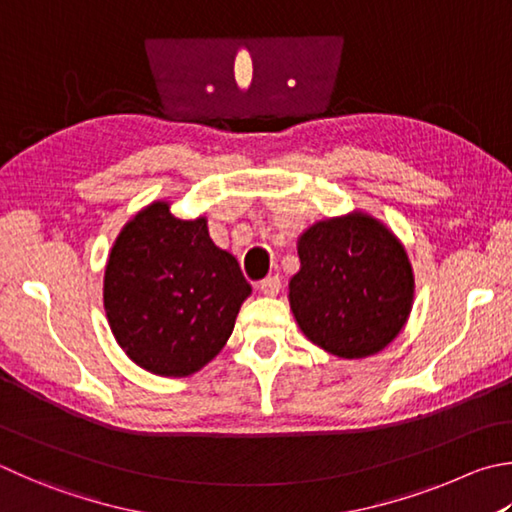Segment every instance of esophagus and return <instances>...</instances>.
<instances>
[{
  "mask_svg": "<svg viewBox=\"0 0 512 512\" xmlns=\"http://www.w3.org/2000/svg\"><path fill=\"white\" fill-rule=\"evenodd\" d=\"M257 286L264 295H277V293H280V288H282V277L280 275H268L266 280H262Z\"/></svg>",
  "mask_w": 512,
  "mask_h": 512,
  "instance_id": "obj_1",
  "label": "esophagus"
}]
</instances>
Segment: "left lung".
I'll list each match as a JSON object with an SVG mask.
<instances>
[{
	"mask_svg": "<svg viewBox=\"0 0 512 512\" xmlns=\"http://www.w3.org/2000/svg\"><path fill=\"white\" fill-rule=\"evenodd\" d=\"M291 309L313 345L365 358L392 342L412 309L414 280L398 239L376 219L320 221L300 237Z\"/></svg>",
	"mask_w": 512,
	"mask_h": 512,
	"instance_id": "obj_1",
	"label": "left lung"
}]
</instances>
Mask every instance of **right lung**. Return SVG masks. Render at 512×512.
Here are the masks:
<instances>
[{
    "label": "right lung",
    "instance_id": "add662e5",
    "mask_svg": "<svg viewBox=\"0 0 512 512\" xmlns=\"http://www.w3.org/2000/svg\"><path fill=\"white\" fill-rule=\"evenodd\" d=\"M250 284L206 219H176L167 203L129 221L111 248L105 311L118 345L159 376H190L224 349Z\"/></svg>",
    "mask_w": 512,
    "mask_h": 512
}]
</instances>
